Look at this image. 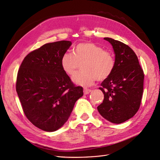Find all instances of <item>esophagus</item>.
I'll use <instances>...</instances> for the list:
<instances>
[{
  "mask_svg": "<svg viewBox=\"0 0 160 160\" xmlns=\"http://www.w3.org/2000/svg\"><path fill=\"white\" fill-rule=\"evenodd\" d=\"M91 91V89H88V88H84V93L85 95L88 94L89 92H90Z\"/></svg>",
  "mask_w": 160,
  "mask_h": 160,
  "instance_id": "34e87169",
  "label": "esophagus"
}]
</instances>
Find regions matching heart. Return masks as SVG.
Instances as JSON below:
<instances>
[{"instance_id": "1", "label": "heart", "mask_w": 160, "mask_h": 160, "mask_svg": "<svg viewBox=\"0 0 160 160\" xmlns=\"http://www.w3.org/2000/svg\"><path fill=\"white\" fill-rule=\"evenodd\" d=\"M82 64V71L73 77L80 86L88 87L97 80L103 81L113 72L115 68L114 55L110 51L92 42H82L73 48V54L65 52L61 58V65L68 75L73 76Z\"/></svg>"}]
</instances>
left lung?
Listing matches in <instances>:
<instances>
[{
    "mask_svg": "<svg viewBox=\"0 0 160 160\" xmlns=\"http://www.w3.org/2000/svg\"><path fill=\"white\" fill-rule=\"evenodd\" d=\"M113 47L115 68L99 88L104 94L98 106L102 116L113 123H121L133 117L140 106L144 72L132 48L119 41L105 38Z\"/></svg>",
    "mask_w": 160,
    "mask_h": 160,
    "instance_id": "1",
    "label": "left lung"
}]
</instances>
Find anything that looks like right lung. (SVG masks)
Listing matches in <instances>:
<instances>
[{"label": "right lung", "instance_id": "1", "mask_svg": "<svg viewBox=\"0 0 160 160\" xmlns=\"http://www.w3.org/2000/svg\"><path fill=\"white\" fill-rule=\"evenodd\" d=\"M71 45L69 41L44 44L26 56L18 69L16 88L22 110L43 131L61 128L83 95V88L76 86L61 65Z\"/></svg>", "mask_w": 160, "mask_h": 160}]
</instances>
